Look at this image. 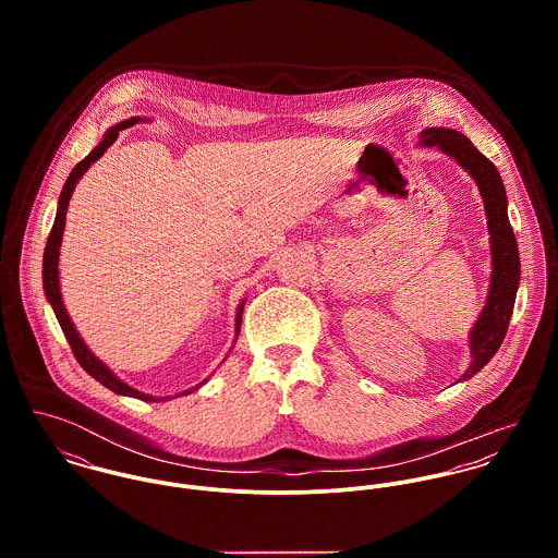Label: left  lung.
Listing matches in <instances>:
<instances>
[{"instance_id": "left-lung-1", "label": "left lung", "mask_w": 558, "mask_h": 558, "mask_svg": "<svg viewBox=\"0 0 558 558\" xmlns=\"http://www.w3.org/2000/svg\"><path fill=\"white\" fill-rule=\"evenodd\" d=\"M418 146L438 148L440 153L456 160L475 180L483 199L485 217H487L492 275H489L485 305L469 335L471 365L458 380L462 383L473 378L492 361V356L498 352L507 335L509 319L515 305L518 286H520V253H518L513 228L509 223V215H507L505 184L496 165L485 159L471 144L469 137L445 126L423 129L418 133Z\"/></svg>"}]
</instances>
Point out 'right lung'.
Instances as JSON below:
<instances>
[{"label": "right lung", "instance_id": "1", "mask_svg": "<svg viewBox=\"0 0 558 558\" xmlns=\"http://www.w3.org/2000/svg\"><path fill=\"white\" fill-rule=\"evenodd\" d=\"M137 122H146V118H140V116H133V118H129V120H122V122H118L116 126H111V129H107V133L102 135V140H100V144L85 157V159L77 162L75 167H73V171H71V175H69V180H66V184H64V189H62V193H60V199H58V213H56V221H53V228H51V234H49V240H47V246H45V257H43V286H45V294H47V301H49V305L53 307V314H56V318L60 322V326H62V330H64V335H66V339H69V343H71V348H73V352H75V356H77V361H80L81 367L94 378V380H98L102 387H107L109 391H113V393H118V396H124V398H135L142 399V401H167V399L180 398V396H189V393H193V391H197L204 383H208V380H204V383H199L197 387H193V389H186V391H182V393H178V396H173V398H155V396H148V393H144V391H137V389H133L131 385H126L124 380H120L87 345H85V341L81 339L80 332H77V328H75V324H73V319L69 316V312H66V307H64V301H62V292H60V270H58V264H60V246H62V236H64V226H66V210H69V202H71V197H73V191H75V186H77V182L81 180V175L89 169V165L92 162H96V160L100 159L105 153H107V148L118 140V135H120V131H124V129H129V126H133V124H137ZM242 310H244V299L240 301L239 312H236V324H234V332H236V337H234V341L239 339L240 335V324H242ZM226 361V359H223Z\"/></svg>", "mask_w": 558, "mask_h": 558}]
</instances>
